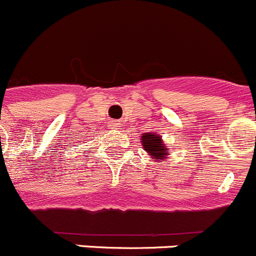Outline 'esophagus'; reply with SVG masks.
<instances>
[{
	"label": "esophagus",
	"instance_id": "esophagus-1",
	"mask_svg": "<svg viewBox=\"0 0 256 256\" xmlns=\"http://www.w3.org/2000/svg\"><path fill=\"white\" fill-rule=\"evenodd\" d=\"M118 124H119L118 122H112V123H110V128H112H112H116Z\"/></svg>",
	"mask_w": 256,
	"mask_h": 256
}]
</instances>
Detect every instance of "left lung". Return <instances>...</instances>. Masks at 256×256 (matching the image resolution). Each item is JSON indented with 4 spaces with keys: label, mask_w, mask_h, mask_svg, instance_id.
<instances>
[{
    "label": "left lung",
    "mask_w": 256,
    "mask_h": 256,
    "mask_svg": "<svg viewBox=\"0 0 256 256\" xmlns=\"http://www.w3.org/2000/svg\"><path fill=\"white\" fill-rule=\"evenodd\" d=\"M141 142L144 150L148 152V155H150V158H152L154 162H164L170 155L168 152V146H165L159 133H144L142 136Z\"/></svg>",
    "instance_id": "left-lung-1"
}]
</instances>
